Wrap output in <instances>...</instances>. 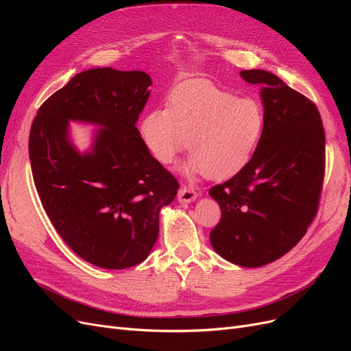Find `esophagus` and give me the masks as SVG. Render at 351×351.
Masks as SVG:
<instances>
[{
    "mask_svg": "<svg viewBox=\"0 0 351 351\" xmlns=\"http://www.w3.org/2000/svg\"><path fill=\"white\" fill-rule=\"evenodd\" d=\"M197 197V192L193 187H187V186H182L178 190V200L184 202V204H190Z\"/></svg>",
    "mask_w": 351,
    "mask_h": 351,
    "instance_id": "1",
    "label": "esophagus"
}]
</instances>
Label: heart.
I'll use <instances>...</instances> for the list:
<instances>
[{"label": "heart", "mask_w": 351, "mask_h": 351, "mask_svg": "<svg viewBox=\"0 0 351 351\" xmlns=\"http://www.w3.org/2000/svg\"><path fill=\"white\" fill-rule=\"evenodd\" d=\"M265 119L258 102L236 98L205 80L187 82L168 98V108L145 115L142 136L152 155L171 164L187 147L192 173L222 180L247 165L261 142Z\"/></svg>", "instance_id": "b5f03b06"}]
</instances>
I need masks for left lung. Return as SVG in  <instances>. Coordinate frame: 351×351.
<instances>
[{
  "label": "left lung",
  "mask_w": 351,
  "mask_h": 351,
  "mask_svg": "<svg viewBox=\"0 0 351 351\" xmlns=\"http://www.w3.org/2000/svg\"><path fill=\"white\" fill-rule=\"evenodd\" d=\"M240 76L262 86L263 133L247 165L209 190L221 206L212 247L240 267L258 268L306 234L322 195L325 130L316 105L265 70Z\"/></svg>",
  "instance_id": "8db88e82"
}]
</instances>
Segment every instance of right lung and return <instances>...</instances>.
<instances>
[{"label": "right lung", "mask_w": 351, "mask_h": 351, "mask_svg": "<svg viewBox=\"0 0 351 351\" xmlns=\"http://www.w3.org/2000/svg\"><path fill=\"white\" fill-rule=\"evenodd\" d=\"M151 83L136 70L82 71L40 105L30 127L29 158L42 206L67 246L95 267L143 262L158 239L159 209L180 187L136 127ZM69 119L104 127L90 154L71 146Z\"/></svg>", "instance_id": "obj_1"}]
</instances>
